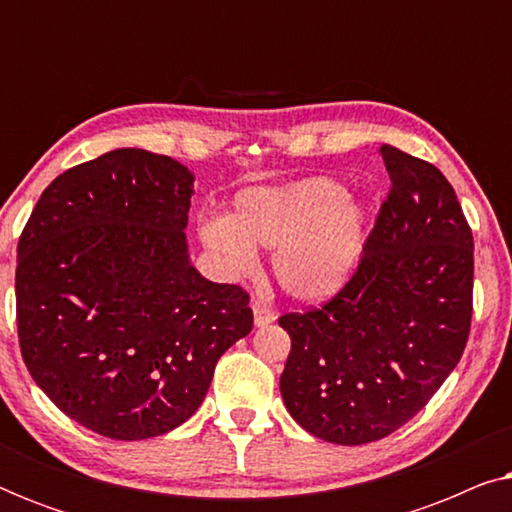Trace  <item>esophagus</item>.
<instances>
[{"mask_svg":"<svg viewBox=\"0 0 512 512\" xmlns=\"http://www.w3.org/2000/svg\"><path fill=\"white\" fill-rule=\"evenodd\" d=\"M251 310H254V321L258 328L268 326L277 319V312L272 310L268 303H263V300H254V303H251Z\"/></svg>","mask_w":512,"mask_h":512,"instance_id":"esophagus-1","label":"esophagus"}]
</instances>
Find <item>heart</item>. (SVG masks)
I'll use <instances>...</instances> for the list:
<instances>
[{"label": "heart", "instance_id": "b5f03b06", "mask_svg": "<svg viewBox=\"0 0 512 512\" xmlns=\"http://www.w3.org/2000/svg\"><path fill=\"white\" fill-rule=\"evenodd\" d=\"M200 237L230 275L256 265V244L277 249L275 275L303 300L331 296L352 275L366 247V212L338 181L307 177L247 188L233 216L202 221Z\"/></svg>", "mask_w": 512, "mask_h": 512}]
</instances>
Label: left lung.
Listing matches in <instances>:
<instances>
[{"label": "left lung", "instance_id": "left-lung-1", "mask_svg": "<svg viewBox=\"0 0 512 512\" xmlns=\"http://www.w3.org/2000/svg\"><path fill=\"white\" fill-rule=\"evenodd\" d=\"M391 188L349 282L279 326L291 417L335 445L410 422L457 366L473 317V233L436 165L380 146Z\"/></svg>", "mask_w": 512, "mask_h": 512}]
</instances>
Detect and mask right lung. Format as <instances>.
Listing matches in <instances>:
<instances>
[{"mask_svg":"<svg viewBox=\"0 0 512 512\" xmlns=\"http://www.w3.org/2000/svg\"><path fill=\"white\" fill-rule=\"evenodd\" d=\"M193 174L116 149L55 177L18 240L20 352L44 394L86 429L144 440L184 424L216 361L249 335L237 284L188 261Z\"/></svg>","mask_w":512,"mask_h":512,"instance_id":"obj_1","label":"right lung"}]
</instances>
